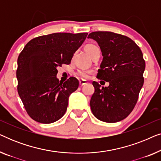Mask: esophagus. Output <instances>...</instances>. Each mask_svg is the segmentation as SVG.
<instances>
[{
	"mask_svg": "<svg viewBox=\"0 0 161 161\" xmlns=\"http://www.w3.org/2000/svg\"><path fill=\"white\" fill-rule=\"evenodd\" d=\"M79 83H80V86H83V85L86 84L87 81L85 80H79Z\"/></svg>",
	"mask_w": 161,
	"mask_h": 161,
	"instance_id": "1",
	"label": "esophagus"
}]
</instances>
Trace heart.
Returning <instances> with one entry per match:
<instances>
[{
    "mask_svg": "<svg viewBox=\"0 0 161 161\" xmlns=\"http://www.w3.org/2000/svg\"><path fill=\"white\" fill-rule=\"evenodd\" d=\"M97 48L99 47L97 45H92V44H89V45H86V50L88 53L91 56L92 53H93L96 49H97ZM91 74H92V71L89 69H78V71L76 72V75L81 79H88L90 77V75H91Z\"/></svg>",
    "mask_w": 161,
    "mask_h": 161,
    "instance_id": "1",
    "label": "heart"
}]
</instances>
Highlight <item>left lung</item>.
<instances>
[{"instance_id": "left-lung-1", "label": "left lung", "mask_w": 161, "mask_h": 161, "mask_svg": "<svg viewBox=\"0 0 161 161\" xmlns=\"http://www.w3.org/2000/svg\"><path fill=\"white\" fill-rule=\"evenodd\" d=\"M88 38L98 43L103 53L97 78L109 83L107 87L95 81L92 83V114L103 122H119L133 110L144 84L145 61L142 52L130 38L114 32L94 31Z\"/></svg>"}]
</instances>
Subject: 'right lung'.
I'll use <instances>...</instances> for the list:
<instances>
[{
	"label": "right lung",
	"instance_id": "1",
	"mask_svg": "<svg viewBox=\"0 0 161 161\" xmlns=\"http://www.w3.org/2000/svg\"><path fill=\"white\" fill-rule=\"evenodd\" d=\"M87 33H54L34 38L17 58V92L26 112L36 122L49 124L64 115L70 94L79 81L56 78L57 67L69 64Z\"/></svg>",
	"mask_w": 161,
	"mask_h": 161
}]
</instances>
